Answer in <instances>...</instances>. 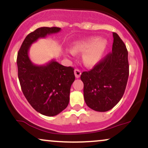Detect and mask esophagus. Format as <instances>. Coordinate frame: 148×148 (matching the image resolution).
I'll use <instances>...</instances> for the list:
<instances>
[{
    "label": "esophagus",
    "instance_id": "obj_1",
    "mask_svg": "<svg viewBox=\"0 0 148 148\" xmlns=\"http://www.w3.org/2000/svg\"><path fill=\"white\" fill-rule=\"evenodd\" d=\"M74 74H75L76 78H77V79H78V78H79L80 76H81V72L79 70V69H76L75 70H74Z\"/></svg>",
    "mask_w": 148,
    "mask_h": 148
}]
</instances>
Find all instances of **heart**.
<instances>
[{"instance_id":"heart-1","label":"heart","mask_w":148,"mask_h":148,"mask_svg":"<svg viewBox=\"0 0 148 148\" xmlns=\"http://www.w3.org/2000/svg\"><path fill=\"white\" fill-rule=\"evenodd\" d=\"M107 42L105 40L90 37L75 42L73 45L72 51L75 53L84 52L83 55L84 63L87 66H93L101 60Z\"/></svg>"}]
</instances>
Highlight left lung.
<instances>
[{"mask_svg":"<svg viewBox=\"0 0 148 148\" xmlns=\"http://www.w3.org/2000/svg\"><path fill=\"white\" fill-rule=\"evenodd\" d=\"M112 52L94 66L84 72V95L87 106L99 112L113 108L123 97L129 77L128 51L116 33H113Z\"/></svg>","mask_w":148,"mask_h":148,"instance_id":"left-lung-1","label":"left lung"}]
</instances>
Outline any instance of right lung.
Instances as JSON below:
<instances>
[{"label":"right lung","mask_w":148,"mask_h":148,"mask_svg":"<svg viewBox=\"0 0 148 148\" xmlns=\"http://www.w3.org/2000/svg\"><path fill=\"white\" fill-rule=\"evenodd\" d=\"M60 31L58 27H42L27 35L17 54L18 77L25 97L32 107L46 116H54L68 106L69 93L75 80L74 68L55 60L44 65H35L28 51L39 38Z\"/></svg>","instance_id":"obj_1"}]
</instances>
